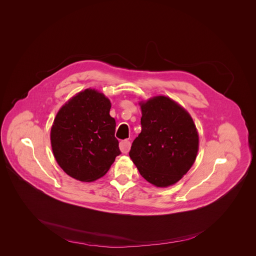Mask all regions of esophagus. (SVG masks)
Instances as JSON below:
<instances>
[{
  "mask_svg": "<svg viewBox=\"0 0 256 256\" xmlns=\"http://www.w3.org/2000/svg\"><path fill=\"white\" fill-rule=\"evenodd\" d=\"M119 148H120V150L123 154H127L130 150V148H131V143L128 140H123V141L120 142Z\"/></svg>",
  "mask_w": 256,
  "mask_h": 256,
  "instance_id": "esophagus-1",
  "label": "esophagus"
}]
</instances>
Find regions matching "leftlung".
<instances>
[{"label":"left lung","mask_w":256,"mask_h":256,"mask_svg":"<svg viewBox=\"0 0 256 256\" xmlns=\"http://www.w3.org/2000/svg\"><path fill=\"white\" fill-rule=\"evenodd\" d=\"M140 106L142 131L129 156L148 182L168 187L180 180L196 160V126L190 114L168 96H154Z\"/></svg>","instance_id":"1"}]
</instances>
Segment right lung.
I'll return each instance as SVG.
<instances>
[{
    "mask_svg": "<svg viewBox=\"0 0 256 256\" xmlns=\"http://www.w3.org/2000/svg\"><path fill=\"white\" fill-rule=\"evenodd\" d=\"M110 108L104 94L86 88L58 111L50 133L52 150L60 168L74 180L100 178L121 154Z\"/></svg>",
    "mask_w": 256,
    "mask_h": 256,
    "instance_id": "1",
    "label": "right lung"
}]
</instances>
